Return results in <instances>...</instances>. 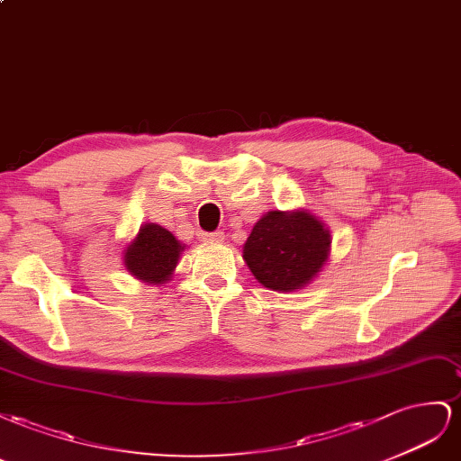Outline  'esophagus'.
I'll use <instances>...</instances> for the list:
<instances>
[{
    "mask_svg": "<svg viewBox=\"0 0 461 461\" xmlns=\"http://www.w3.org/2000/svg\"><path fill=\"white\" fill-rule=\"evenodd\" d=\"M203 241H208V243H221V241H223V231L203 233Z\"/></svg>",
    "mask_w": 461,
    "mask_h": 461,
    "instance_id": "34e87169",
    "label": "esophagus"
}]
</instances>
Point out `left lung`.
<instances>
[{
	"mask_svg": "<svg viewBox=\"0 0 461 461\" xmlns=\"http://www.w3.org/2000/svg\"><path fill=\"white\" fill-rule=\"evenodd\" d=\"M330 230L309 210H270L247 238L243 260L258 284L289 294L319 278L330 258Z\"/></svg>",
	"mask_w": 461,
	"mask_h": 461,
	"instance_id": "1",
	"label": "left lung"
}]
</instances>
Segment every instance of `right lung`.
Masks as SVG:
<instances>
[{
  "label": "right lung",
  "mask_w": 461,
  "mask_h": 461,
  "mask_svg": "<svg viewBox=\"0 0 461 461\" xmlns=\"http://www.w3.org/2000/svg\"><path fill=\"white\" fill-rule=\"evenodd\" d=\"M187 245L158 223H142L137 235L123 247V267L137 280L162 285L172 280L181 253Z\"/></svg>",
  "instance_id": "obj_1"
}]
</instances>
